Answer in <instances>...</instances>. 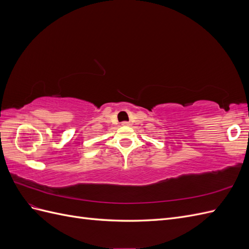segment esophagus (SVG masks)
Masks as SVG:
<instances>
[{"label": "esophagus", "instance_id": "obj_1", "mask_svg": "<svg viewBox=\"0 0 249 249\" xmlns=\"http://www.w3.org/2000/svg\"><path fill=\"white\" fill-rule=\"evenodd\" d=\"M122 125H123V126H130V125H131V123H129V122H124V123H122Z\"/></svg>", "mask_w": 249, "mask_h": 249}]
</instances>
